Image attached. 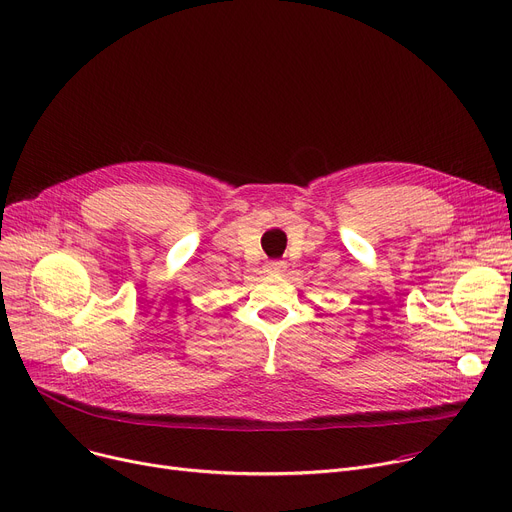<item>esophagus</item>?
Segmentation results:
<instances>
[{"instance_id":"obj_1","label":"esophagus","mask_w":512,"mask_h":512,"mask_svg":"<svg viewBox=\"0 0 512 512\" xmlns=\"http://www.w3.org/2000/svg\"><path fill=\"white\" fill-rule=\"evenodd\" d=\"M285 268H287V264H285V262H281V260L268 262V264L264 266V270H266L268 274H281V272H285Z\"/></svg>"}]
</instances>
